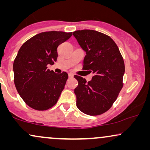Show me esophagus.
Wrapping results in <instances>:
<instances>
[{
  "label": "esophagus",
  "instance_id": "34e87169",
  "mask_svg": "<svg viewBox=\"0 0 150 150\" xmlns=\"http://www.w3.org/2000/svg\"><path fill=\"white\" fill-rule=\"evenodd\" d=\"M68 76H69V78H73L74 74H73L72 73H69L68 74Z\"/></svg>",
  "mask_w": 150,
  "mask_h": 150
}]
</instances>
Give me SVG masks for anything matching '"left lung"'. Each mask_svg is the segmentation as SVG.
<instances>
[{
    "mask_svg": "<svg viewBox=\"0 0 150 150\" xmlns=\"http://www.w3.org/2000/svg\"><path fill=\"white\" fill-rule=\"evenodd\" d=\"M73 35L86 52L83 69L93 72L91 81L75 75L79 82L74 89L76 106L89 115H99L109 110L124 83V59L109 36L93 30H76Z\"/></svg>",
    "mask_w": 150,
    "mask_h": 150,
    "instance_id": "left-lung-1",
    "label": "left lung"
}]
</instances>
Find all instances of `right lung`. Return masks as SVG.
<instances>
[{
	"label": "right lung",
	"instance_id": "add662e5",
	"mask_svg": "<svg viewBox=\"0 0 150 150\" xmlns=\"http://www.w3.org/2000/svg\"><path fill=\"white\" fill-rule=\"evenodd\" d=\"M72 33L47 31L24 42L13 62L14 84L24 102L37 110L52 108L64 89L68 74L47 69L58 57L59 45L68 40Z\"/></svg>",
	"mask_w": 150,
	"mask_h": 150
}]
</instances>
